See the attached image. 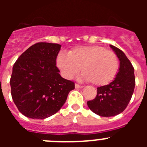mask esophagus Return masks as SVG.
Listing matches in <instances>:
<instances>
[{"mask_svg": "<svg viewBox=\"0 0 147 147\" xmlns=\"http://www.w3.org/2000/svg\"><path fill=\"white\" fill-rule=\"evenodd\" d=\"M83 87H84V86H82V85H78V84H76V85H75V88H82Z\"/></svg>", "mask_w": 147, "mask_h": 147, "instance_id": "obj_1", "label": "esophagus"}]
</instances>
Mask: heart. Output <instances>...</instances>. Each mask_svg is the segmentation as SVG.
<instances>
[{"instance_id": "heart-1", "label": "heart", "mask_w": 147, "mask_h": 147, "mask_svg": "<svg viewBox=\"0 0 147 147\" xmlns=\"http://www.w3.org/2000/svg\"><path fill=\"white\" fill-rule=\"evenodd\" d=\"M57 64L67 79L78 74L82 67V79L98 86L107 85L119 70V58L115 52L98 45L78 46L68 54L60 52Z\"/></svg>"}]
</instances>
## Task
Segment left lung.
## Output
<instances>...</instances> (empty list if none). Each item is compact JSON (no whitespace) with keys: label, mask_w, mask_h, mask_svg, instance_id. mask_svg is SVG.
<instances>
[{"label":"left lung","mask_w":147,"mask_h":147,"mask_svg":"<svg viewBox=\"0 0 147 147\" xmlns=\"http://www.w3.org/2000/svg\"><path fill=\"white\" fill-rule=\"evenodd\" d=\"M110 46L120 61L119 71L113 81L97 88L96 98L87 102L90 110L103 117L114 116L123 112L132 98L136 85L134 67L130 61L121 50L114 45Z\"/></svg>","instance_id":"obj_1"}]
</instances>
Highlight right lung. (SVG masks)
<instances>
[{"label": "right lung", "instance_id": "right-lung-1", "mask_svg": "<svg viewBox=\"0 0 147 147\" xmlns=\"http://www.w3.org/2000/svg\"><path fill=\"white\" fill-rule=\"evenodd\" d=\"M61 45L37 42L19 57L12 68L10 85L14 103L23 115L44 119L60 110L74 82L62 78L56 65Z\"/></svg>", "mask_w": 147, "mask_h": 147}]
</instances>
